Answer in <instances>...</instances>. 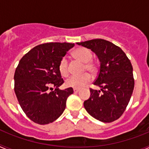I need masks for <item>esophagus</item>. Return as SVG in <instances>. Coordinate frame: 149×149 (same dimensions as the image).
<instances>
[{
	"label": "esophagus",
	"instance_id": "1",
	"mask_svg": "<svg viewBox=\"0 0 149 149\" xmlns=\"http://www.w3.org/2000/svg\"><path fill=\"white\" fill-rule=\"evenodd\" d=\"M73 90H74V93H77L78 92H80V89H74Z\"/></svg>",
	"mask_w": 149,
	"mask_h": 149
}]
</instances>
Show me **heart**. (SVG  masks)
Masks as SVG:
<instances>
[{"label": "heart", "mask_w": 149, "mask_h": 149, "mask_svg": "<svg viewBox=\"0 0 149 149\" xmlns=\"http://www.w3.org/2000/svg\"><path fill=\"white\" fill-rule=\"evenodd\" d=\"M73 56L77 60L84 63V71H88L92 74H95L98 72V65L94 61H92L93 54L91 51L86 48H78L73 52ZM59 72L63 77L68 74V60L63 57L60 60L58 66ZM91 75L89 73H84L81 75L71 76L65 81V86L74 89H80L91 81Z\"/></svg>", "instance_id": "b5f03b06"}]
</instances>
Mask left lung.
<instances>
[{
  "label": "left lung",
  "mask_w": 149,
  "mask_h": 149,
  "mask_svg": "<svg viewBox=\"0 0 149 149\" xmlns=\"http://www.w3.org/2000/svg\"><path fill=\"white\" fill-rule=\"evenodd\" d=\"M91 49L100 60L98 77L93 83L101 90L90 89L84 101L86 111L95 119L112 122L120 118L132 95L134 79L131 63L119 47L102 39L77 42Z\"/></svg>",
  "instance_id": "1"
}]
</instances>
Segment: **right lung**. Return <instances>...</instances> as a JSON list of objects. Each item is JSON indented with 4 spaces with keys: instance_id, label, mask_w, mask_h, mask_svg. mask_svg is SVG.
<instances>
[{
    "instance_id": "right-lung-1",
    "label": "right lung",
    "mask_w": 149,
    "mask_h": 149,
    "mask_svg": "<svg viewBox=\"0 0 149 149\" xmlns=\"http://www.w3.org/2000/svg\"><path fill=\"white\" fill-rule=\"evenodd\" d=\"M74 46V43L67 42L39 45L19 61L14 75V90L24 113L35 123H51L65 110L73 89H59L64 81L58 66L60 60Z\"/></svg>"
}]
</instances>
